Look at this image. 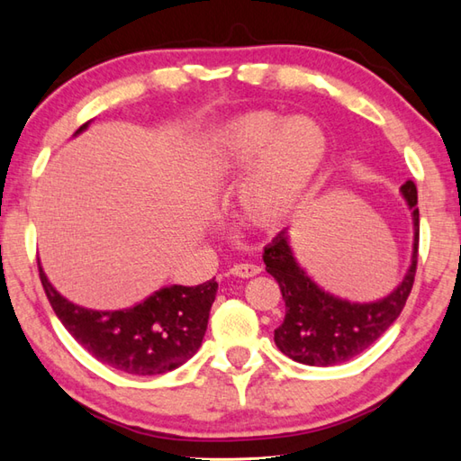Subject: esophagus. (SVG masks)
Returning a JSON list of instances; mask_svg holds the SVG:
<instances>
[{"instance_id":"obj_1","label":"esophagus","mask_w":461,"mask_h":461,"mask_svg":"<svg viewBox=\"0 0 461 461\" xmlns=\"http://www.w3.org/2000/svg\"><path fill=\"white\" fill-rule=\"evenodd\" d=\"M230 273L241 279H249V277H256L258 273H261V267L256 266V263H238V266H233L230 269Z\"/></svg>"}]
</instances>
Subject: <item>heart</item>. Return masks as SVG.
Here are the masks:
<instances>
[{
	"mask_svg": "<svg viewBox=\"0 0 461 461\" xmlns=\"http://www.w3.org/2000/svg\"><path fill=\"white\" fill-rule=\"evenodd\" d=\"M327 158L329 134L315 119L249 111L213 132L198 174L208 182H233L249 171L240 188L243 220L273 228L297 210Z\"/></svg>",
	"mask_w": 461,
	"mask_h": 461,
	"instance_id": "b5f03b06",
	"label": "heart"
}]
</instances>
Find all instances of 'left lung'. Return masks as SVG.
I'll return each mask as SVG.
<instances>
[{
	"mask_svg": "<svg viewBox=\"0 0 461 461\" xmlns=\"http://www.w3.org/2000/svg\"><path fill=\"white\" fill-rule=\"evenodd\" d=\"M400 192L412 212V263L402 283L378 301L350 303L321 289L293 256L287 231L277 233L266 248L263 263L285 301V319L276 329V345L283 355L301 365L335 366L366 350L398 319L414 285L420 238L416 184L408 180Z\"/></svg>",
	"mask_w": 461,
	"mask_h": 461,
	"instance_id": "1",
	"label": "left lung"
}]
</instances>
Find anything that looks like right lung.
I'll use <instances>...</instances> for the list:
<instances>
[{"label": "right lung", "instance_id": "right-lung-1", "mask_svg": "<svg viewBox=\"0 0 461 461\" xmlns=\"http://www.w3.org/2000/svg\"><path fill=\"white\" fill-rule=\"evenodd\" d=\"M39 277L55 315L75 340L103 365L134 376L162 375L198 352L218 291L213 277L195 287H162L129 309L93 311L67 301L49 283L41 263Z\"/></svg>", "mask_w": 461, "mask_h": 461}]
</instances>
